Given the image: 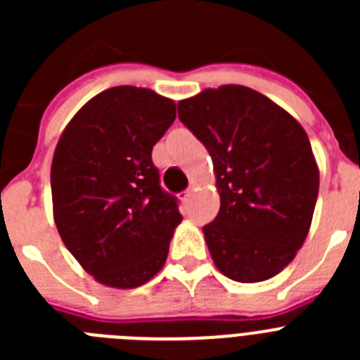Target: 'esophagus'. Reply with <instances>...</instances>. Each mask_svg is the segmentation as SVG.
<instances>
[{
    "label": "esophagus",
    "mask_w": 360,
    "mask_h": 360,
    "mask_svg": "<svg viewBox=\"0 0 360 360\" xmlns=\"http://www.w3.org/2000/svg\"><path fill=\"white\" fill-rule=\"evenodd\" d=\"M191 196H193V191H186V193H184V195H182V202H189V200H191Z\"/></svg>",
    "instance_id": "34e87169"
}]
</instances>
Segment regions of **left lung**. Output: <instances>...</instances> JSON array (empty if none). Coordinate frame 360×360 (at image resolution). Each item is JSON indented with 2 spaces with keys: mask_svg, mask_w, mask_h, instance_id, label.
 I'll return each mask as SVG.
<instances>
[{
  "mask_svg": "<svg viewBox=\"0 0 360 360\" xmlns=\"http://www.w3.org/2000/svg\"><path fill=\"white\" fill-rule=\"evenodd\" d=\"M178 117L212 158L219 212L203 227L216 269L240 283L279 274L303 247L319 167L303 126L259 91L207 88Z\"/></svg>",
  "mask_w": 360,
  "mask_h": 360,
  "instance_id": "left-lung-1",
  "label": "left lung"
}]
</instances>
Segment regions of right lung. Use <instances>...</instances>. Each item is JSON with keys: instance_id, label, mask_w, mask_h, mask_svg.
<instances>
[{"instance_id": "add662e5", "label": "right lung", "mask_w": 360, "mask_h": 360, "mask_svg": "<svg viewBox=\"0 0 360 360\" xmlns=\"http://www.w3.org/2000/svg\"><path fill=\"white\" fill-rule=\"evenodd\" d=\"M176 104L148 88L115 86L73 115L53 151V221L63 243L95 281L136 288L160 272L176 198L162 191L153 146Z\"/></svg>"}]
</instances>
